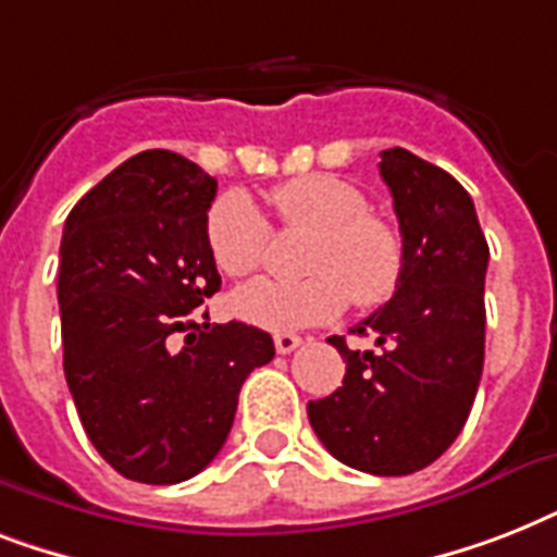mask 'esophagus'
<instances>
[{
  "label": "esophagus",
  "instance_id": "1",
  "mask_svg": "<svg viewBox=\"0 0 557 557\" xmlns=\"http://www.w3.org/2000/svg\"><path fill=\"white\" fill-rule=\"evenodd\" d=\"M300 344H304V341L297 338V335H288V332H286V335H274V347H277L280 356H288V352H295Z\"/></svg>",
  "mask_w": 557,
  "mask_h": 557
}]
</instances>
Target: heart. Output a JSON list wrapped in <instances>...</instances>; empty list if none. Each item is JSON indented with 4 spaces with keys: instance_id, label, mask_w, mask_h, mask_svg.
Segmentation results:
<instances>
[{
    "instance_id": "obj_1",
    "label": "heart",
    "mask_w": 557,
    "mask_h": 557,
    "mask_svg": "<svg viewBox=\"0 0 557 557\" xmlns=\"http://www.w3.org/2000/svg\"><path fill=\"white\" fill-rule=\"evenodd\" d=\"M283 227L312 231L304 271L309 277L253 280L234 295L239 321L257 330L286 332L338 318L349 297L361 309L393 297L405 269V243L387 219L370 213V201L338 176L312 173L271 190ZM208 248L231 277H245L265 262L271 227L245 193H227L208 210Z\"/></svg>"
}]
</instances>
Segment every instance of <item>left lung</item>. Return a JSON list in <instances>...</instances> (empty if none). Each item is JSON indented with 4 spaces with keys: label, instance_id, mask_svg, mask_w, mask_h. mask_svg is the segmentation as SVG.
Instances as JSON below:
<instances>
[{
    "label": "left lung",
    "instance_id": "left-lung-1",
    "mask_svg": "<svg viewBox=\"0 0 557 557\" xmlns=\"http://www.w3.org/2000/svg\"><path fill=\"white\" fill-rule=\"evenodd\" d=\"M405 269L396 295L358 323L372 349L330 344L347 361L344 387L306 405L318 440L344 466L379 476L422 471L457 440L485 358L488 243L457 178L413 152H381Z\"/></svg>",
    "mask_w": 557,
    "mask_h": 557
}]
</instances>
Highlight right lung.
Returning <instances> with one entry per match:
<instances>
[{
    "label": "right lung",
    "instance_id": "obj_1",
    "mask_svg": "<svg viewBox=\"0 0 557 557\" xmlns=\"http://www.w3.org/2000/svg\"><path fill=\"white\" fill-rule=\"evenodd\" d=\"M213 196L216 178L199 164L147 150L65 219L57 277L65 381L91 445L135 483L173 485L210 466L243 381L274 358L257 326L193 321L222 283L205 231Z\"/></svg>",
    "mask_w": 557,
    "mask_h": 557
}]
</instances>
